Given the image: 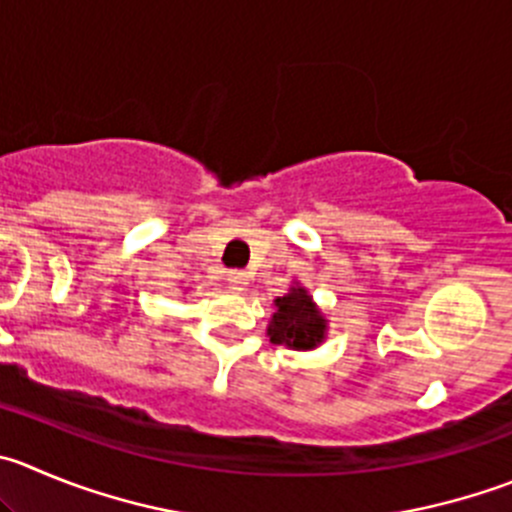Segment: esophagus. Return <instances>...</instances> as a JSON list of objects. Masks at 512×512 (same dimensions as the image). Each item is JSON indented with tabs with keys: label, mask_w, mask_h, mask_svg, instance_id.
I'll list each match as a JSON object with an SVG mask.
<instances>
[{
	"label": "esophagus",
	"mask_w": 512,
	"mask_h": 512,
	"mask_svg": "<svg viewBox=\"0 0 512 512\" xmlns=\"http://www.w3.org/2000/svg\"><path fill=\"white\" fill-rule=\"evenodd\" d=\"M228 284H231L233 291H246L248 274L246 271H228Z\"/></svg>",
	"instance_id": "1"
}]
</instances>
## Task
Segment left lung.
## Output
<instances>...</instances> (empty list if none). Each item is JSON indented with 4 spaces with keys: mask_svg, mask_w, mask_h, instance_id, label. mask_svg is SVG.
<instances>
[{
    "mask_svg": "<svg viewBox=\"0 0 512 512\" xmlns=\"http://www.w3.org/2000/svg\"><path fill=\"white\" fill-rule=\"evenodd\" d=\"M274 306L276 311L266 326L271 344H281L296 352H311L324 344L329 319L319 309L314 296L306 291V286L294 281L284 296H276Z\"/></svg>",
    "mask_w": 512,
    "mask_h": 512,
    "instance_id": "left-lung-1",
    "label": "left lung"
}]
</instances>
